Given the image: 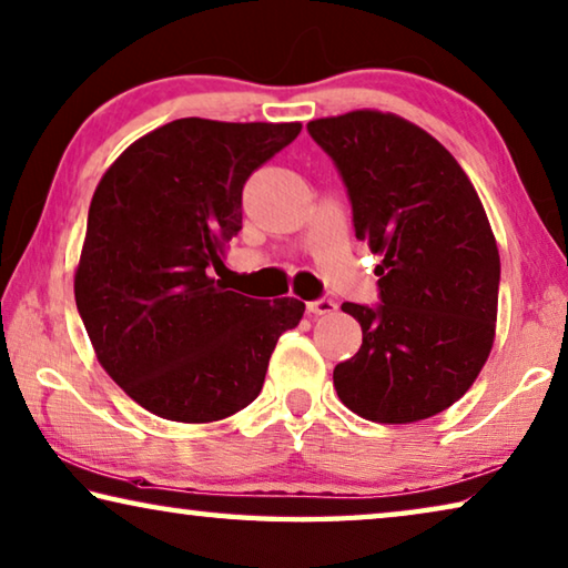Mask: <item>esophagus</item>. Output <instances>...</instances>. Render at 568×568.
I'll use <instances>...</instances> for the list:
<instances>
[{
    "label": "esophagus",
    "mask_w": 568,
    "mask_h": 568,
    "mask_svg": "<svg viewBox=\"0 0 568 568\" xmlns=\"http://www.w3.org/2000/svg\"><path fill=\"white\" fill-rule=\"evenodd\" d=\"M305 308H308V313H313V316H331V313H336L338 305L331 298H318V301L305 303Z\"/></svg>",
    "instance_id": "esophagus-1"
}]
</instances>
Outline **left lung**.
<instances>
[{
  "mask_svg": "<svg viewBox=\"0 0 568 568\" xmlns=\"http://www.w3.org/2000/svg\"><path fill=\"white\" fill-rule=\"evenodd\" d=\"M308 133L344 179L356 240L382 255L379 303L341 305L364 338L333 386L364 419H427L493 348L500 257L480 196L443 143L394 113L318 119Z\"/></svg>",
  "mask_w": 568,
  "mask_h": 568,
  "instance_id": "obj_1",
  "label": "left lung"
}]
</instances>
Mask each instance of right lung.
Wrapping results in <instances>:
<instances>
[{
    "label": "right lung",
    "instance_id": "1",
    "mask_svg": "<svg viewBox=\"0 0 568 568\" xmlns=\"http://www.w3.org/2000/svg\"><path fill=\"white\" fill-rule=\"evenodd\" d=\"M298 133L301 123L179 119L103 174L75 303L98 362L143 409L189 425L245 409L281 333L301 323V301L214 281L242 230V186Z\"/></svg>",
    "mask_w": 568,
    "mask_h": 568
}]
</instances>
